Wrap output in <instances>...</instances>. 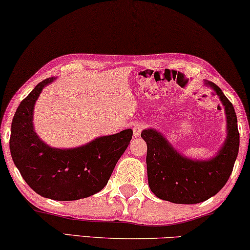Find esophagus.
Masks as SVG:
<instances>
[{"label":"esophagus","mask_w":250,"mask_h":250,"mask_svg":"<svg viewBox=\"0 0 250 250\" xmlns=\"http://www.w3.org/2000/svg\"><path fill=\"white\" fill-rule=\"evenodd\" d=\"M144 128H145V125L142 124V122H136V124L133 125V136L140 137L141 131L144 130Z\"/></svg>","instance_id":"obj_1"}]
</instances>
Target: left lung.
Returning <instances> with one entry per match:
<instances>
[{"label": "left lung", "instance_id": "1", "mask_svg": "<svg viewBox=\"0 0 250 250\" xmlns=\"http://www.w3.org/2000/svg\"><path fill=\"white\" fill-rule=\"evenodd\" d=\"M224 105L227 136L215 156L191 159L180 153L160 131L148 128L141 132L146 141L148 184L154 196L173 204L193 205L215 196L231 175L239 150L237 117L231 102L215 83L205 81Z\"/></svg>", "mask_w": 250, "mask_h": 250}]
</instances>
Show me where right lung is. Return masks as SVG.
I'll use <instances>...</instances> for the list:
<instances>
[{"label":"right lung","mask_w":250,"mask_h":250,"mask_svg":"<svg viewBox=\"0 0 250 250\" xmlns=\"http://www.w3.org/2000/svg\"><path fill=\"white\" fill-rule=\"evenodd\" d=\"M57 78H47L31 91L17 109L11 125L10 151L27 185L52 200L83 199L101 191L118 160L128 148L132 130L98 137L75 148H53L34 130L33 111L43 88Z\"/></svg>","instance_id":"1"}]
</instances>
